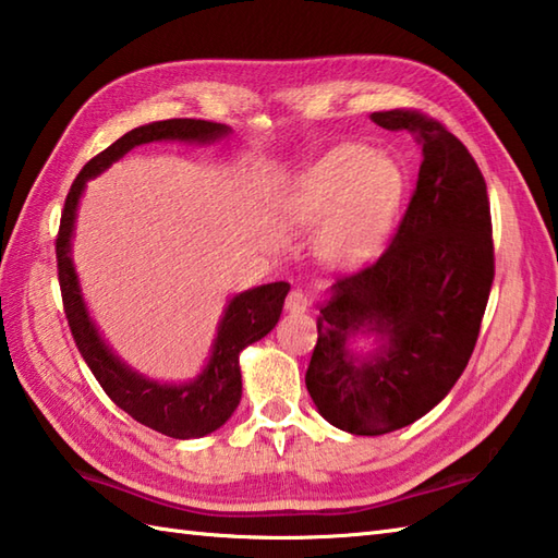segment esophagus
<instances>
[{
  "mask_svg": "<svg viewBox=\"0 0 558 558\" xmlns=\"http://www.w3.org/2000/svg\"><path fill=\"white\" fill-rule=\"evenodd\" d=\"M308 305H311V301L303 291H291L287 295V311L289 313H305V311H308Z\"/></svg>",
  "mask_w": 558,
  "mask_h": 558,
  "instance_id": "obj_1",
  "label": "esophagus"
}]
</instances>
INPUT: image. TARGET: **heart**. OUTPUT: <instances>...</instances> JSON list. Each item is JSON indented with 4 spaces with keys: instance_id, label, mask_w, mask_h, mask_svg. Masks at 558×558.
<instances>
[{
    "instance_id": "heart-1",
    "label": "heart",
    "mask_w": 558,
    "mask_h": 558,
    "mask_svg": "<svg viewBox=\"0 0 558 558\" xmlns=\"http://www.w3.org/2000/svg\"><path fill=\"white\" fill-rule=\"evenodd\" d=\"M402 197L404 173L392 156L342 144L291 180L279 216L291 229L317 226V257L327 267L351 271L380 253Z\"/></svg>"
}]
</instances>
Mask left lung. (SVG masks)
Returning a JSON list of instances; mask_svg holds the SVG:
<instances>
[{"instance_id": "left-lung-1", "label": "left lung", "mask_w": 558, "mask_h": 558, "mask_svg": "<svg viewBox=\"0 0 558 558\" xmlns=\"http://www.w3.org/2000/svg\"><path fill=\"white\" fill-rule=\"evenodd\" d=\"M422 146L414 197L390 247L317 303L305 388L317 412L354 436H383L428 414L474 351L494 281L492 211L472 154L414 110L373 112ZM374 339L366 352L355 342Z\"/></svg>"}]
</instances>
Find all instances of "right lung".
<instances>
[{"label": "right lung", "mask_w": 558, "mask_h": 558, "mask_svg": "<svg viewBox=\"0 0 558 558\" xmlns=\"http://www.w3.org/2000/svg\"><path fill=\"white\" fill-rule=\"evenodd\" d=\"M231 132L233 130L229 124L221 122L161 120L122 134L106 151L90 158L82 168V173L76 175L64 202L60 235H57L54 245L64 313L66 320H70L74 342L88 363L90 373L96 375L100 388L122 412H128L136 422L158 430V434L178 440L209 436L233 416L243 395L241 351L259 342L277 327L283 299H287L291 287L287 281H271L231 295L223 305L219 325H216L209 356L195 378L183 383L156 380L120 359L118 351L108 344V339L100 332L96 317L90 315L82 279H78L72 257L76 216L88 180L98 178L104 170L120 161L124 154H130L134 146L151 142L214 144L231 136Z\"/></svg>", "instance_id": "add662e5"}]
</instances>
